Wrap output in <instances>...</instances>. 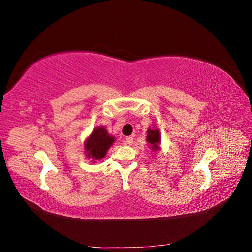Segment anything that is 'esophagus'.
Segmentation results:
<instances>
[{
  "label": "esophagus",
  "instance_id": "esophagus-1",
  "mask_svg": "<svg viewBox=\"0 0 252 252\" xmlns=\"http://www.w3.org/2000/svg\"><path fill=\"white\" fill-rule=\"evenodd\" d=\"M125 142H126V144H128V145H131V144L133 143V138H132V136H127Z\"/></svg>",
  "mask_w": 252,
  "mask_h": 252
}]
</instances>
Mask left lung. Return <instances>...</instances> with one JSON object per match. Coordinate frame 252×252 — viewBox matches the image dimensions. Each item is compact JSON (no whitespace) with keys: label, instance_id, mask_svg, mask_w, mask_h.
Instances as JSON below:
<instances>
[{"label":"left lung","instance_id":"1","mask_svg":"<svg viewBox=\"0 0 252 252\" xmlns=\"http://www.w3.org/2000/svg\"><path fill=\"white\" fill-rule=\"evenodd\" d=\"M147 142L151 145L150 148L152 150H158L159 144H161V134H159L158 129H155V126L152 129H148L147 131Z\"/></svg>","mask_w":252,"mask_h":252}]
</instances>
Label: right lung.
Listing matches in <instances>:
<instances>
[{
    "label": "right lung",
    "mask_w": 252,
    "mask_h": 252,
    "mask_svg": "<svg viewBox=\"0 0 252 252\" xmlns=\"http://www.w3.org/2000/svg\"><path fill=\"white\" fill-rule=\"evenodd\" d=\"M114 140H116L114 136L109 135L104 127L94 128L84 144L86 157L91 159V162L102 159L107 154V150L110 148Z\"/></svg>",
    "instance_id": "obj_1"
}]
</instances>
